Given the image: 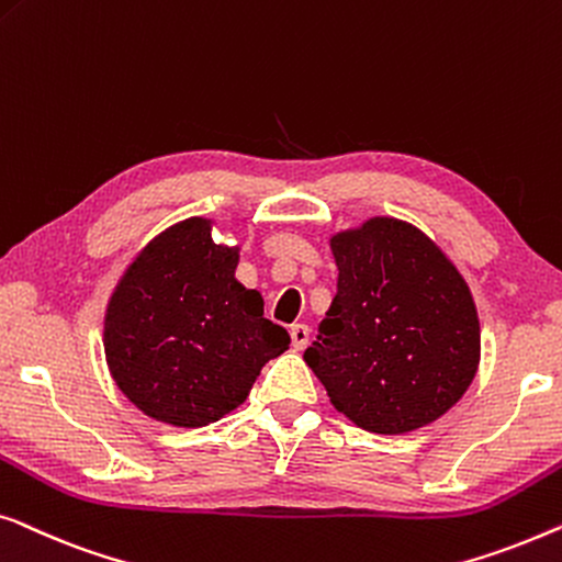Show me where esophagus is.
Instances as JSON below:
<instances>
[{
	"label": "esophagus",
	"instance_id": "obj_1",
	"mask_svg": "<svg viewBox=\"0 0 562 562\" xmlns=\"http://www.w3.org/2000/svg\"><path fill=\"white\" fill-rule=\"evenodd\" d=\"M290 338H292V346H295L297 351H303L307 341H311V328H307L305 323H295V326L290 328Z\"/></svg>",
	"mask_w": 562,
	"mask_h": 562
}]
</instances>
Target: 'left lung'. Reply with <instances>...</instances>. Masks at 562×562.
Masks as SVG:
<instances>
[{"label": "left lung", "instance_id": "1", "mask_svg": "<svg viewBox=\"0 0 562 562\" xmlns=\"http://www.w3.org/2000/svg\"><path fill=\"white\" fill-rule=\"evenodd\" d=\"M338 288L307 367L363 430L400 436L446 415L479 367L469 284L420 228L371 218L330 239Z\"/></svg>", "mask_w": 562, "mask_h": 562}]
</instances>
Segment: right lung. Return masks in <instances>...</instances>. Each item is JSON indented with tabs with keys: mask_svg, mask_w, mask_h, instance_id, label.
Instances as JSON below:
<instances>
[{
	"mask_svg": "<svg viewBox=\"0 0 562 562\" xmlns=\"http://www.w3.org/2000/svg\"><path fill=\"white\" fill-rule=\"evenodd\" d=\"M239 255L188 218L149 241L112 295L104 349L114 382L142 413L178 428L216 423L247 400L290 346L257 290L236 282Z\"/></svg>",
	"mask_w": 562,
	"mask_h": 562,
	"instance_id": "add662e5",
	"label": "right lung"
}]
</instances>
